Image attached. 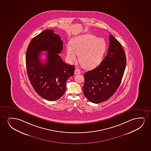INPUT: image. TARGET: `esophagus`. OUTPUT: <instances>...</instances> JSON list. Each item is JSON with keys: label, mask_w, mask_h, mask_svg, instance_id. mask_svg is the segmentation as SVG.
I'll return each instance as SVG.
<instances>
[{"label": "esophagus", "mask_w": 151, "mask_h": 151, "mask_svg": "<svg viewBox=\"0 0 151 151\" xmlns=\"http://www.w3.org/2000/svg\"><path fill=\"white\" fill-rule=\"evenodd\" d=\"M75 74L77 75L79 74H81V71L80 70H79L78 68H76L75 70Z\"/></svg>", "instance_id": "34e87169"}]
</instances>
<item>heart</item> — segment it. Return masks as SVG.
Here are the masks:
<instances>
[{
  "mask_svg": "<svg viewBox=\"0 0 151 151\" xmlns=\"http://www.w3.org/2000/svg\"><path fill=\"white\" fill-rule=\"evenodd\" d=\"M105 40L91 34H85L73 38L67 46L66 54L70 62H75L77 54L81 65L86 69L94 68L101 62L105 52Z\"/></svg>",
  "mask_w": 151,
  "mask_h": 151,
  "instance_id": "1",
  "label": "heart"
}]
</instances>
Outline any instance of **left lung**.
<instances>
[{"label":"left lung","instance_id":"1","mask_svg":"<svg viewBox=\"0 0 151 151\" xmlns=\"http://www.w3.org/2000/svg\"><path fill=\"white\" fill-rule=\"evenodd\" d=\"M126 63V55L121 44L110 35L107 56L99 66L84 74L85 97L95 104L111 97L121 83Z\"/></svg>","mask_w":151,"mask_h":151}]
</instances>
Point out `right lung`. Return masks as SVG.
Here are the masks:
<instances>
[{"mask_svg": "<svg viewBox=\"0 0 151 151\" xmlns=\"http://www.w3.org/2000/svg\"><path fill=\"white\" fill-rule=\"evenodd\" d=\"M63 41L52 29H46L31 40L26 54L27 74L33 89L44 99H59L66 90V81L74 75V66L62 61L60 54ZM46 51L47 60L43 64L40 52Z\"/></svg>", "mask_w": 151, "mask_h": 151, "instance_id": "1", "label": "right lung"}]
</instances>
